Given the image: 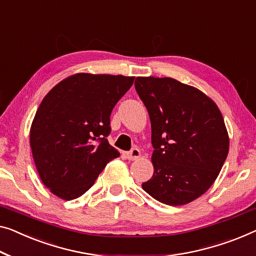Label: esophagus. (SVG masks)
Instances as JSON below:
<instances>
[{"instance_id":"obj_1","label":"esophagus","mask_w":256,"mask_h":256,"mask_svg":"<svg viewBox=\"0 0 256 256\" xmlns=\"http://www.w3.org/2000/svg\"><path fill=\"white\" fill-rule=\"evenodd\" d=\"M140 158V150L138 148H132L131 150L126 152V158L128 160H136Z\"/></svg>"}]
</instances>
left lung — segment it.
Instances as JSON below:
<instances>
[{
	"mask_svg": "<svg viewBox=\"0 0 256 256\" xmlns=\"http://www.w3.org/2000/svg\"><path fill=\"white\" fill-rule=\"evenodd\" d=\"M134 86L150 114L154 148V174L142 188L169 206L198 199L215 182L228 152L218 106L172 78L138 77Z\"/></svg>",
	"mask_w": 256,
	"mask_h": 256,
	"instance_id": "left-lung-1",
	"label": "left lung"
}]
</instances>
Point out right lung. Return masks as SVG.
I'll use <instances>...</instances> for the list:
<instances>
[{"label":"right lung","instance_id":"add662e5","mask_svg":"<svg viewBox=\"0 0 256 256\" xmlns=\"http://www.w3.org/2000/svg\"><path fill=\"white\" fill-rule=\"evenodd\" d=\"M134 77L77 74L46 95L34 116L30 144L41 180L63 200L88 190L106 163L120 156L110 146V115Z\"/></svg>","mask_w":256,"mask_h":256}]
</instances>
